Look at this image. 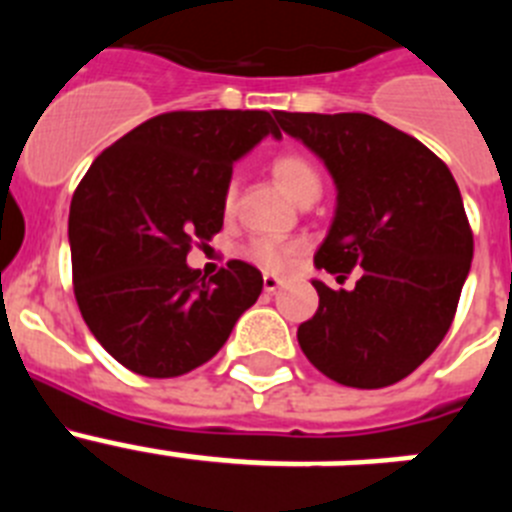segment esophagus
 Segmentation results:
<instances>
[{
    "label": "esophagus",
    "mask_w": 512,
    "mask_h": 512,
    "mask_svg": "<svg viewBox=\"0 0 512 512\" xmlns=\"http://www.w3.org/2000/svg\"><path fill=\"white\" fill-rule=\"evenodd\" d=\"M282 287V279L274 277V274H264V289L266 292H277Z\"/></svg>",
    "instance_id": "esophagus-1"
}]
</instances>
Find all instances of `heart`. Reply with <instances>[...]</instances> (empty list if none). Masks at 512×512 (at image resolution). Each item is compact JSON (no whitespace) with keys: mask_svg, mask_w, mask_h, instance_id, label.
Wrapping results in <instances>:
<instances>
[{"mask_svg":"<svg viewBox=\"0 0 512 512\" xmlns=\"http://www.w3.org/2000/svg\"><path fill=\"white\" fill-rule=\"evenodd\" d=\"M271 171L277 176V182L292 194L297 202L320 194V174L310 158L300 153H282L274 158ZM235 210V184L230 182L223 192V215H233ZM243 259L251 261L264 271H287L300 256V243L287 241V238H274V235H256L243 246Z\"/></svg>","mask_w":512,"mask_h":512,"instance_id":"b5f03b06","label":"heart"}]
</instances>
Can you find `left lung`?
Returning a JSON list of instances; mask_svg holds the SVG:
<instances>
[{"mask_svg": "<svg viewBox=\"0 0 512 512\" xmlns=\"http://www.w3.org/2000/svg\"><path fill=\"white\" fill-rule=\"evenodd\" d=\"M279 128L318 153L338 207L315 253L318 269L354 289H318L297 328L310 364L346 387L379 390L413 374L454 323L474 235L449 166L418 138L364 112H274Z\"/></svg>", "mask_w": 512, "mask_h": 512, "instance_id": "left-lung-1", "label": "left lung"}]
</instances>
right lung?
<instances>
[{"label":"right lung","instance_id":"obj_1","mask_svg":"<svg viewBox=\"0 0 512 512\" xmlns=\"http://www.w3.org/2000/svg\"><path fill=\"white\" fill-rule=\"evenodd\" d=\"M269 133L282 135L261 110L164 112L104 148L76 187V305L130 372L169 379L207 364L259 300L256 266L233 259L205 279L187 253L220 233L233 161Z\"/></svg>","mask_w":512,"mask_h":512}]
</instances>
